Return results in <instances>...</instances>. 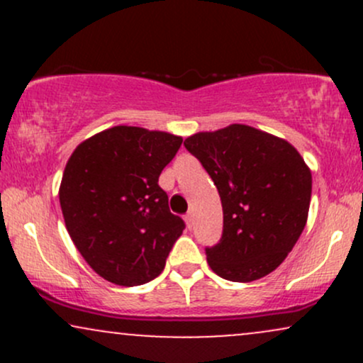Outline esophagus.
<instances>
[{"mask_svg": "<svg viewBox=\"0 0 363 363\" xmlns=\"http://www.w3.org/2000/svg\"><path fill=\"white\" fill-rule=\"evenodd\" d=\"M184 220H186V225H187V228H191V227H193V213H191V211H189V213H187V215L184 216Z\"/></svg>", "mask_w": 363, "mask_h": 363, "instance_id": "esophagus-1", "label": "esophagus"}]
</instances>
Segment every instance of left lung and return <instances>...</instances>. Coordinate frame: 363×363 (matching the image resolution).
<instances>
[{
	"label": "left lung",
	"mask_w": 363,
	"mask_h": 363,
	"mask_svg": "<svg viewBox=\"0 0 363 363\" xmlns=\"http://www.w3.org/2000/svg\"><path fill=\"white\" fill-rule=\"evenodd\" d=\"M213 179L223 208L222 239L206 247L210 268L254 281L285 261L309 213L312 176L289 141L245 124L196 133L184 141Z\"/></svg>",
	"instance_id": "obj_1"
}]
</instances>
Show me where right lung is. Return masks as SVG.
Segmentation results:
<instances>
[{"mask_svg":"<svg viewBox=\"0 0 363 363\" xmlns=\"http://www.w3.org/2000/svg\"><path fill=\"white\" fill-rule=\"evenodd\" d=\"M182 138L136 126H114L74 148L62 174L61 211L83 259L121 286L164 272L184 220L169 210L158 186Z\"/></svg>","mask_w":363,"mask_h":363,"instance_id":"1","label":"right lung"}]
</instances>
